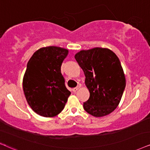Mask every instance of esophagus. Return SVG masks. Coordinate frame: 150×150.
<instances>
[{"label": "esophagus", "mask_w": 150, "mask_h": 150, "mask_svg": "<svg viewBox=\"0 0 150 150\" xmlns=\"http://www.w3.org/2000/svg\"><path fill=\"white\" fill-rule=\"evenodd\" d=\"M79 88H80V86H77V87H75V88H73V92H76L77 90H79Z\"/></svg>", "instance_id": "obj_1"}]
</instances>
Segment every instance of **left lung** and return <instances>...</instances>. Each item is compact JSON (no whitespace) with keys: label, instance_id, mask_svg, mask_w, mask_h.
Masks as SVG:
<instances>
[{"label":"left lung","instance_id":"obj_1","mask_svg":"<svg viewBox=\"0 0 150 150\" xmlns=\"http://www.w3.org/2000/svg\"><path fill=\"white\" fill-rule=\"evenodd\" d=\"M75 58L84 71L90 97L84 109L94 117L113 112L120 103L126 86L120 62L109 48H94L76 53Z\"/></svg>","mask_w":150,"mask_h":150}]
</instances>
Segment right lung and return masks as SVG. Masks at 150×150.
<instances>
[{
	"label": "right lung",
	"instance_id": "obj_1",
	"mask_svg": "<svg viewBox=\"0 0 150 150\" xmlns=\"http://www.w3.org/2000/svg\"><path fill=\"white\" fill-rule=\"evenodd\" d=\"M69 50L57 46L39 48L28 62L23 89L28 105L36 113L50 117L65 107L71 92L66 88L61 66Z\"/></svg>",
	"mask_w": 150,
	"mask_h": 150
}]
</instances>
